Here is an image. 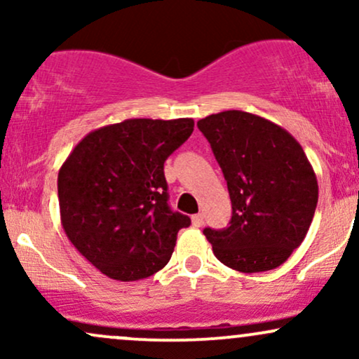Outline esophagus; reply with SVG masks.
I'll return each instance as SVG.
<instances>
[{
	"mask_svg": "<svg viewBox=\"0 0 359 359\" xmlns=\"http://www.w3.org/2000/svg\"><path fill=\"white\" fill-rule=\"evenodd\" d=\"M192 224L196 226V228H201V226L204 224V216H203V214H194V216H192Z\"/></svg>",
	"mask_w": 359,
	"mask_h": 359,
	"instance_id": "esophagus-1",
	"label": "esophagus"
}]
</instances>
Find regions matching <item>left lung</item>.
Instances as JSON below:
<instances>
[{"label": "left lung", "instance_id": "obj_1", "mask_svg": "<svg viewBox=\"0 0 359 359\" xmlns=\"http://www.w3.org/2000/svg\"><path fill=\"white\" fill-rule=\"evenodd\" d=\"M197 126L211 143L233 205L228 228L204 229L214 255L243 273L277 269L306 238L319 197L302 147L282 126L246 111L211 114Z\"/></svg>", "mask_w": 359, "mask_h": 359}]
</instances>
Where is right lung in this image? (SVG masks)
<instances>
[{
  "mask_svg": "<svg viewBox=\"0 0 359 359\" xmlns=\"http://www.w3.org/2000/svg\"><path fill=\"white\" fill-rule=\"evenodd\" d=\"M192 131V118L125 119L90 131L62 163V228L106 277L142 280L170 259L191 217L168 205L163 163Z\"/></svg>",
  "mask_w": 359,
  "mask_h": 359,
  "instance_id": "add662e5",
  "label": "right lung"
}]
</instances>
